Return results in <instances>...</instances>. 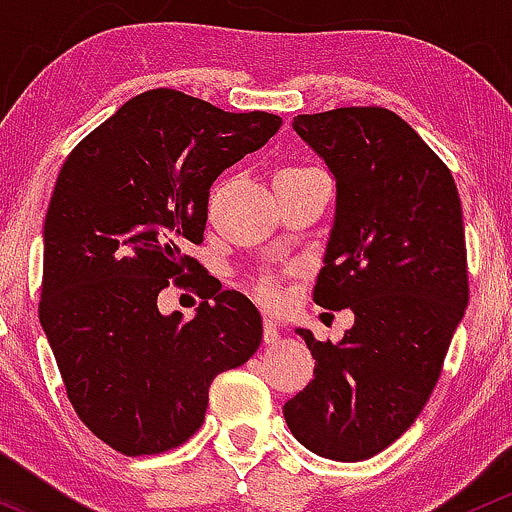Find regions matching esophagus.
<instances>
[{"label":"esophagus","mask_w":512,"mask_h":512,"mask_svg":"<svg viewBox=\"0 0 512 512\" xmlns=\"http://www.w3.org/2000/svg\"><path fill=\"white\" fill-rule=\"evenodd\" d=\"M263 341L268 343V346H278L280 343V331H278V324H275L273 319H263Z\"/></svg>","instance_id":"1"}]
</instances>
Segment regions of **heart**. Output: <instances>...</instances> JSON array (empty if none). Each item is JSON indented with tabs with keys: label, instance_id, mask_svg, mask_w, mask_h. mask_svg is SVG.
I'll use <instances>...</instances> for the list:
<instances>
[{
	"label": "heart",
	"instance_id": "b5f03b06",
	"mask_svg": "<svg viewBox=\"0 0 512 512\" xmlns=\"http://www.w3.org/2000/svg\"><path fill=\"white\" fill-rule=\"evenodd\" d=\"M256 292H258V297H261V300L266 304H278L280 302V287L275 285V280H271V278H263L261 283H258Z\"/></svg>",
	"mask_w": 512,
	"mask_h": 512
}]
</instances>
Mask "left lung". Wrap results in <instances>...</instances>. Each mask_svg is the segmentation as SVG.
<instances>
[{"label": "left lung", "instance_id": "left-lung-1", "mask_svg": "<svg viewBox=\"0 0 512 512\" xmlns=\"http://www.w3.org/2000/svg\"><path fill=\"white\" fill-rule=\"evenodd\" d=\"M292 128L336 181L314 302L350 307L355 324L338 343L297 329L317 363L283 413L307 450L360 462L411 428L464 317L462 203L450 169L387 108L297 116Z\"/></svg>", "mask_w": 512, "mask_h": 512}]
</instances>
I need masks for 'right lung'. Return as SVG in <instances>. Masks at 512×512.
<instances>
[{"label":"right lung","mask_w":512,"mask_h":512,"mask_svg":"<svg viewBox=\"0 0 512 512\" xmlns=\"http://www.w3.org/2000/svg\"><path fill=\"white\" fill-rule=\"evenodd\" d=\"M280 125L266 111L227 113L152 89L62 164L43 225L38 317L77 416L123 455L186 442L203 426L212 380L261 346L249 297L196 276L203 266L183 249L203 241L212 181ZM171 279L204 297L191 322L158 312Z\"/></svg>","instance_id":"1"}]
</instances>
